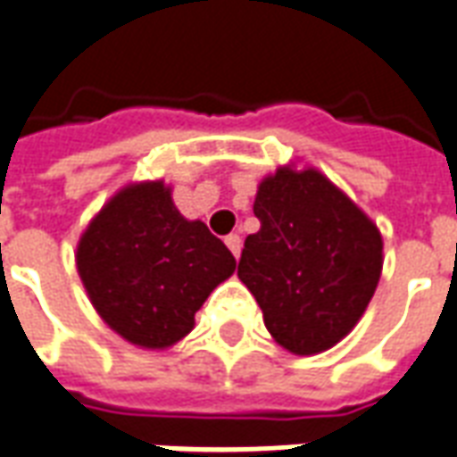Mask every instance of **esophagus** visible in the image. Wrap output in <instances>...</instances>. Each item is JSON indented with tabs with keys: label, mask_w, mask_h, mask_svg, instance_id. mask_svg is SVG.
I'll return each mask as SVG.
<instances>
[{
	"label": "esophagus",
	"mask_w": 457,
	"mask_h": 457,
	"mask_svg": "<svg viewBox=\"0 0 457 457\" xmlns=\"http://www.w3.org/2000/svg\"><path fill=\"white\" fill-rule=\"evenodd\" d=\"M225 245H228L229 252L235 254V259H239V252H242V237H239V235H228V237H225Z\"/></svg>",
	"instance_id": "obj_1"
}]
</instances>
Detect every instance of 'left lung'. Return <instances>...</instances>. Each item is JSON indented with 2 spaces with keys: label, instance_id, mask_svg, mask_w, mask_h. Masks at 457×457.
<instances>
[{
  "label": "left lung",
  "instance_id": "left-lung-1",
  "mask_svg": "<svg viewBox=\"0 0 457 457\" xmlns=\"http://www.w3.org/2000/svg\"><path fill=\"white\" fill-rule=\"evenodd\" d=\"M262 228L245 239L237 277L264 326L294 354L340 343L362 318L382 277V235L316 169L281 166L259 183Z\"/></svg>",
  "mask_w": 457,
  "mask_h": 457
}]
</instances>
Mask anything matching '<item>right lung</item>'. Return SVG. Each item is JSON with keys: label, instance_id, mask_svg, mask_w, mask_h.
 <instances>
[{"label": "right lung", "instance_id": "add662e5", "mask_svg": "<svg viewBox=\"0 0 457 457\" xmlns=\"http://www.w3.org/2000/svg\"><path fill=\"white\" fill-rule=\"evenodd\" d=\"M75 262L104 323L149 350L188 336L198 308L237 267L205 222L180 215L163 180L131 183L107 200Z\"/></svg>", "mask_w": 457, "mask_h": 457}]
</instances>
